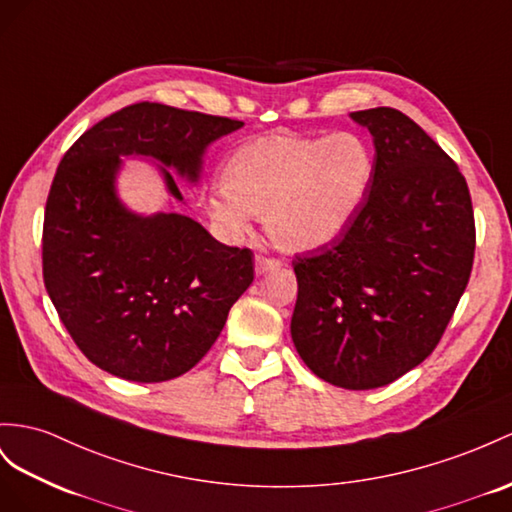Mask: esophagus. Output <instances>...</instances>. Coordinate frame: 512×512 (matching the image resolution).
Listing matches in <instances>:
<instances>
[{"instance_id": "obj_1", "label": "esophagus", "mask_w": 512, "mask_h": 512, "mask_svg": "<svg viewBox=\"0 0 512 512\" xmlns=\"http://www.w3.org/2000/svg\"><path fill=\"white\" fill-rule=\"evenodd\" d=\"M283 264L279 259H270V257H257L255 259V272L257 274H266L270 270H279Z\"/></svg>"}]
</instances>
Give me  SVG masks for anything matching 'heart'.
<instances>
[{
    "label": "heart",
    "mask_w": 512,
    "mask_h": 512,
    "mask_svg": "<svg viewBox=\"0 0 512 512\" xmlns=\"http://www.w3.org/2000/svg\"><path fill=\"white\" fill-rule=\"evenodd\" d=\"M374 175L370 144L357 134H268L235 149L222 188L207 196L214 225L238 238L264 216L270 240L287 253H311L342 238Z\"/></svg>",
    "instance_id": "heart-1"
}]
</instances>
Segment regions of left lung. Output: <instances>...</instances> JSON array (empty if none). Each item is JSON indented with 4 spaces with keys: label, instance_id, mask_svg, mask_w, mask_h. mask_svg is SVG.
I'll return each mask as SVG.
<instances>
[{
    "label": "left lung",
    "instance_id": "1",
    "mask_svg": "<svg viewBox=\"0 0 512 512\" xmlns=\"http://www.w3.org/2000/svg\"><path fill=\"white\" fill-rule=\"evenodd\" d=\"M350 116L374 138L372 183L342 238L292 261V339L322 381L359 391L437 348L474 266L476 225L465 177L422 127L393 108Z\"/></svg>",
    "mask_w": 512,
    "mask_h": 512
}]
</instances>
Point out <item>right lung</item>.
I'll return each mask as SVG.
<instances>
[{
  "label": "right lung",
  "instance_id": "right-lung-1",
  "mask_svg": "<svg viewBox=\"0 0 512 512\" xmlns=\"http://www.w3.org/2000/svg\"><path fill=\"white\" fill-rule=\"evenodd\" d=\"M244 123L134 103L64 153L47 196L43 281L62 324L88 361L125 381L162 383L192 370L214 346L246 287L251 248L225 246L181 214L140 216L116 196L123 155L162 162L196 181L207 144Z\"/></svg>",
  "mask_w": 512,
  "mask_h": 512
}]
</instances>
